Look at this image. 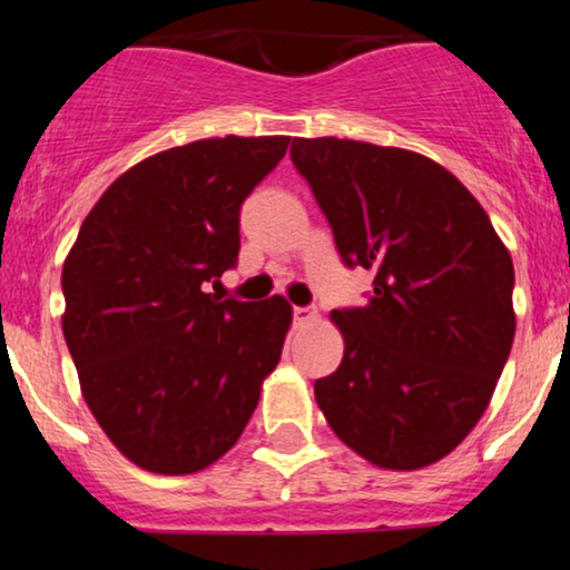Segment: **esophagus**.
Masks as SVG:
<instances>
[{
  "label": "esophagus",
  "instance_id": "obj_1",
  "mask_svg": "<svg viewBox=\"0 0 570 570\" xmlns=\"http://www.w3.org/2000/svg\"><path fill=\"white\" fill-rule=\"evenodd\" d=\"M313 318H316V311H313V307H294V324L297 326L311 324Z\"/></svg>",
  "mask_w": 570,
  "mask_h": 570
}]
</instances>
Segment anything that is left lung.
Segmentation results:
<instances>
[{
  "label": "left lung",
  "mask_w": 570,
  "mask_h": 570,
  "mask_svg": "<svg viewBox=\"0 0 570 570\" xmlns=\"http://www.w3.org/2000/svg\"><path fill=\"white\" fill-rule=\"evenodd\" d=\"M370 303L332 311L345 353L313 385L332 431L381 469H421L485 412L514 340V265L485 208L440 163L367 141L294 139Z\"/></svg>",
  "instance_id": "1"
}]
</instances>
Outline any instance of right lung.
<instances>
[{
    "label": "right lung",
    "mask_w": 570,
    "mask_h": 570,
    "mask_svg": "<svg viewBox=\"0 0 570 570\" xmlns=\"http://www.w3.org/2000/svg\"><path fill=\"white\" fill-rule=\"evenodd\" d=\"M289 136L166 149L109 185L63 263V337L90 412L128 461L193 474L238 442L292 307L208 292L238 263L240 206Z\"/></svg>",
    "instance_id": "obj_1"
}]
</instances>
